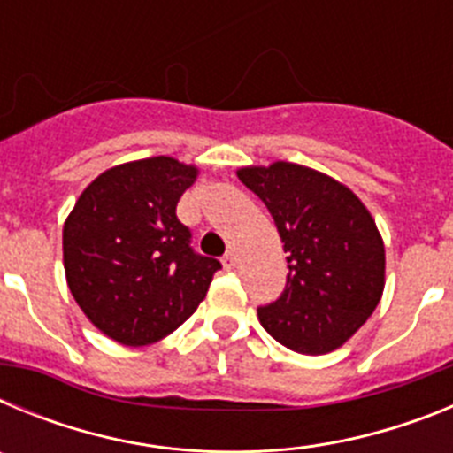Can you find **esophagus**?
I'll list each match as a JSON object with an SVG mask.
<instances>
[{"label":"esophagus","mask_w":453,"mask_h":453,"mask_svg":"<svg viewBox=\"0 0 453 453\" xmlns=\"http://www.w3.org/2000/svg\"><path fill=\"white\" fill-rule=\"evenodd\" d=\"M222 263H224V267H226V270L235 267V263H238V256H235V251L234 250L226 251V254H224V258H222Z\"/></svg>","instance_id":"esophagus-1"}]
</instances>
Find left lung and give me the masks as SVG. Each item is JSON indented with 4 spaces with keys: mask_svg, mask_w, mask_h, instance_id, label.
<instances>
[{
    "mask_svg": "<svg viewBox=\"0 0 453 453\" xmlns=\"http://www.w3.org/2000/svg\"><path fill=\"white\" fill-rule=\"evenodd\" d=\"M238 179L274 218L288 261L281 297L258 308L263 329L297 354L338 349L361 329L386 286V247L365 203L313 167L276 161Z\"/></svg>",
    "mask_w": 453,
    "mask_h": 453,
    "instance_id": "obj_1",
    "label": "left lung"
}]
</instances>
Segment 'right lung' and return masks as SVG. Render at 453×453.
I'll return each instance as SVG.
<instances>
[{
    "label": "right lung",
    "mask_w": 453,
    "mask_h": 453,
    "mask_svg": "<svg viewBox=\"0 0 453 453\" xmlns=\"http://www.w3.org/2000/svg\"><path fill=\"white\" fill-rule=\"evenodd\" d=\"M197 174L172 156L122 163L81 192L63 224L72 297L119 345H151L179 329L222 267L190 250V231L177 218Z\"/></svg>",
    "instance_id": "obj_1"
}]
</instances>
